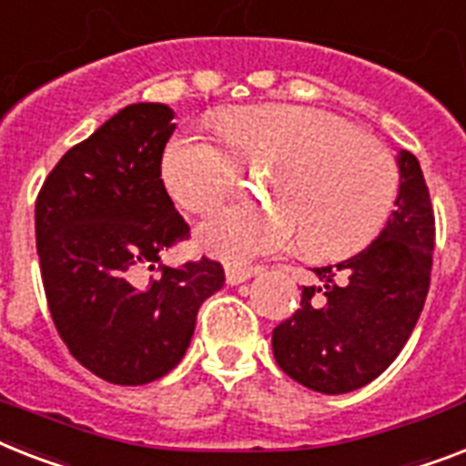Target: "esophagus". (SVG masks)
I'll return each instance as SVG.
<instances>
[{
    "instance_id": "obj_1",
    "label": "esophagus",
    "mask_w": 466,
    "mask_h": 466,
    "mask_svg": "<svg viewBox=\"0 0 466 466\" xmlns=\"http://www.w3.org/2000/svg\"><path fill=\"white\" fill-rule=\"evenodd\" d=\"M260 268H253V266H227L225 268V278L229 285H241L246 279H251Z\"/></svg>"
}]
</instances>
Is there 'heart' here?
I'll use <instances>...</instances> for the list:
<instances>
[{"instance_id":"1","label":"heart","mask_w":466,"mask_h":466,"mask_svg":"<svg viewBox=\"0 0 466 466\" xmlns=\"http://www.w3.org/2000/svg\"><path fill=\"white\" fill-rule=\"evenodd\" d=\"M222 144L203 131L172 136L162 181L188 213H208L246 172H268L270 210L225 208L200 222L198 244L241 266L287 251L301 234L313 258H347L383 232L400 191L395 155L344 116L301 105H251L220 116Z\"/></svg>"}]
</instances>
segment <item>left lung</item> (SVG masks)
<instances>
[{"instance_id":"obj_1","label":"left lung","mask_w":466,"mask_h":466,"mask_svg":"<svg viewBox=\"0 0 466 466\" xmlns=\"http://www.w3.org/2000/svg\"><path fill=\"white\" fill-rule=\"evenodd\" d=\"M400 194L378 239L338 266L316 268L301 306L272 330L279 369L297 383L342 395L370 383L402 351L429 294L436 218L419 160L402 150Z\"/></svg>"}]
</instances>
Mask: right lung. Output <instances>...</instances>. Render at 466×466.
Instances as JSON below:
<instances>
[{"label":"right lung","instance_id":"1","mask_svg":"<svg viewBox=\"0 0 466 466\" xmlns=\"http://www.w3.org/2000/svg\"><path fill=\"white\" fill-rule=\"evenodd\" d=\"M174 112L138 102L64 153L35 200L45 297L71 357L115 385H143L179 364L200 304L225 285L203 256L162 253L191 237L162 181Z\"/></svg>","mask_w":466,"mask_h":466}]
</instances>
